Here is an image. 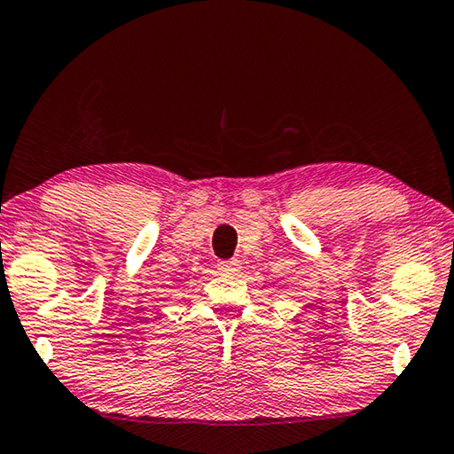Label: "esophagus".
Returning a JSON list of instances; mask_svg holds the SVG:
<instances>
[{"label": "esophagus", "mask_w": 454, "mask_h": 454, "mask_svg": "<svg viewBox=\"0 0 454 454\" xmlns=\"http://www.w3.org/2000/svg\"><path fill=\"white\" fill-rule=\"evenodd\" d=\"M219 270L225 276H235L239 271V262L237 260H229V262H219Z\"/></svg>", "instance_id": "1"}]
</instances>
